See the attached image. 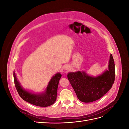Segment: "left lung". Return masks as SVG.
Returning <instances> with one entry per match:
<instances>
[{
	"instance_id": "1",
	"label": "left lung",
	"mask_w": 129,
	"mask_h": 129,
	"mask_svg": "<svg viewBox=\"0 0 129 129\" xmlns=\"http://www.w3.org/2000/svg\"><path fill=\"white\" fill-rule=\"evenodd\" d=\"M68 79L77 95L82 102L90 103L104 96L114 84L115 79V62L110 55L109 70L97 77H91L85 72L69 73Z\"/></svg>"
}]
</instances>
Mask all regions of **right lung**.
I'll return each instance as SVG.
<instances>
[{
    "mask_svg": "<svg viewBox=\"0 0 129 129\" xmlns=\"http://www.w3.org/2000/svg\"><path fill=\"white\" fill-rule=\"evenodd\" d=\"M13 77L15 86L19 96L26 102L36 106L41 107H48L55 103L56 100L58 82L61 77V74L60 73L55 74V76L52 78L46 92L40 95L33 94L24 90L17 81L14 73Z\"/></svg>",
    "mask_w": 129,
    "mask_h": 129,
    "instance_id": "right-lung-1",
    "label": "right lung"
}]
</instances>
